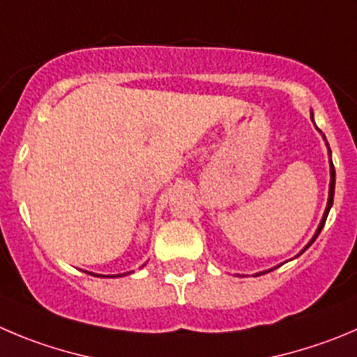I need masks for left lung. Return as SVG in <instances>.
<instances>
[{
	"label": "left lung",
	"mask_w": 357,
	"mask_h": 357,
	"mask_svg": "<svg viewBox=\"0 0 357 357\" xmlns=\"http://www.w3.org/2000/svg\"><path fill=\"white\" fill-rule=\"evenodd\" d=\"M312 121H314V112H312ZM315 128H317V126H315ZM317 130H319V128H317ZM319 132H321V130H319ZM322 137H324V135H322ZM324 141H326V137H324ZM326 146H328V142H326ZM328 153H329V176H331V179H329V197H328V206H326V211H324V215H322L321 224H319V227H317V231H315L314 238L310 239V241H308V245H306L305 248H303L301 252H299L298 255H301L303 252H305V250L308 248V246L312 245V243H314L315 239H317V236L321 234L322 227H324V224H326V218H328V215H329V209H331V206H333V197H335V167H333V162H331V149H329V146H328ZM298 255H296V257H298ZM268 271H273V269H268ZM268 271L255 273V276H259V275H264V273H268Z\"/></svg>",
	"instance_id": "obj_1"
}]
</instances>
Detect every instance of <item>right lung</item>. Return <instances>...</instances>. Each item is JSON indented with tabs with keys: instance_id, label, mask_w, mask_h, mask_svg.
Wrapping results in <instances>:
<instances>
[{
	"instance_id": "right-lung-1",
	"label": "right lung",
	"mask_w": 357,
	"mask_h": 357,
	"mask_svg": "<svg viewBox=\"0 0 357 357\" xmlns=\"http://www.w3.org/2000/svg\"><path fill=\"white\" fill-rule=\"evenodd\" d=\"M89 275H93V273H89ZM126 275V273H123V275H116V276H125ZM128 275H130V273H128ZM95 276H102V275H95ZM116 276H114V278H116Z\"/></svg>"
}]
</instances>
